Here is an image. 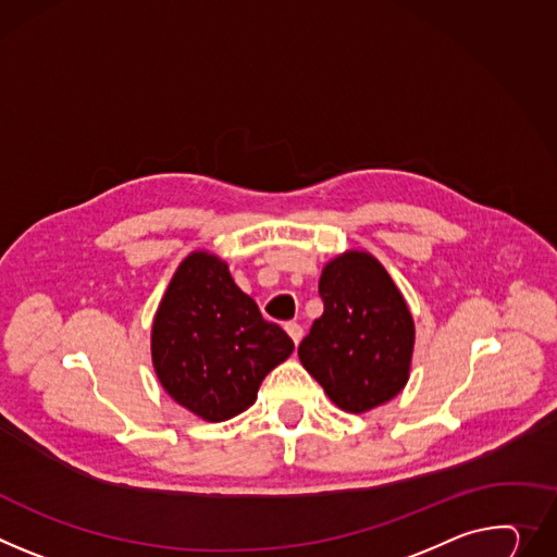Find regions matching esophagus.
Listing matches in <instances>:
<instances>
[{
  "label": "esophagus",
  "instance_id": "obj_1",
  "mask_svg": "<svg viewBox=\"0 0 557 557\" xmlns=\"http://www.w3.org/2000/svg\"><path fill=\"white\" fill-rule=\"evenodd\" d=\"M284 329H286V333L290 335V339H293L295 344H299L301 335H305V329H301L297 322H286V324H284Z\"/></svg>",
  "mask_w": 557,
  "mask_h": 557
}]
</instances>
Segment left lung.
<instances>
[{"label": "left lung", "mask_w": 557, "mask_h": 557, "mask_svg": "<svg viewBox=\"0 0 557 557\" xmlns=\"http://www.w3.org/2000/svg\"><path fill=\"white\" fill-rule=\"evenodd\" d=\"M324 313L297 356L333 404L364 413L409 382L416 324L399 288L367 250H346L320 277Z\"/></svg>", "instance_id": "8db88e82"}]
</instances>
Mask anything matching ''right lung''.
<instances>
[{"instance_id": "obj_1", "label": "right lung", "mask_w": 557, "mask_h": 557, "mask_svg": "<svg viewBox=\"0 0 557 557\" xmlns=\"http://www.w3.org/2000/svg\"><path fill=\"white\" fill-rule=\"evenodd\" d=\"M293 348V339L233 282L228 264L207 250L190 252L177 267L150 331L160 384L207 422L246 411Z\"/></svg>"}]
</instances>
